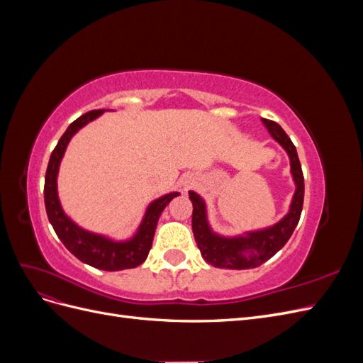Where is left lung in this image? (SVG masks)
<instances>
[{
    "label": "left lung",
    "instance_id": "left-lung-1",
    "mask_svg": "<svg viewBox=\"0 0 363 363\" xmlns=\"http://www.w3.org/2000/svg\"><path fill=\"white\" fill-rule=\"evenodd\" d=\"M262 121L267 125L271 136L286 150L291 159V172L296 189L289 213L269 228L250 232L245 236L224 238L213 233L212 228L208 227L206 204L199 194L191 191L189 199L194 204L192 232L195 242L201 251L203 259L215 268L250 269L260 267L262 263L269 260L280 248L284 247L300 221L304 201V177L298 155H296L291 138L284 133V130L277 123L265 118Z\"/></svg>",
    "mask_w": 363,
    "mask_h": 363
}]
</instances>
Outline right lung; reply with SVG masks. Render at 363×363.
Returning <instances> with one entry per match:
<instances>
[{
  "mask_svg": "<svg viewBox=\"0 0 363 363\" xmlns=\"http://www.w3.org/2000/svg\"><path fill=\"white\" fill-rule=\"evenodd\" d=\"M103 112V108H100V111L87 112L80 118H77L67 128V131H65L63 136L57 142L56 148L51 152L45 174L43 200H45L47 215L54 232H56L63 245L67 247L77 259L103 271H121L136 268L140 263L145 262L151 250L159 216L162 215L163 208L169 204V201L175 199V196H179L180 194L171 192L152 201L147 208L145 216L142 219V223L138 228V233L130 240H125V242H116V240H112L106 236L87 232V230H83L65 215L57 196V172L60 160L65 155V150H67L71 138L82 127L100 116Z\"/></svg>",
  "mask_w": 363,
  "mask_h": 363,
  "instance_id": "right-lung-1",
  "label": "right lung"
}]
</instances>
